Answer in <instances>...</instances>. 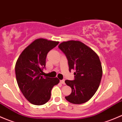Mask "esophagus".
Returning <instances> with one entry per match:
<instances>
[{
  "instance_id": "34e87169",
  "label": "esophagus",
  "mask_w": 122,
  "mask_h": 122,
  "mask_svg": "<svg viewBox=\"0 0 122 122\" xmlns=\"http://www.w3.org/2000/svg\"><path fill=\"white\" fill-rule=\"evenodd\" d=\"M60 82H61V84H63V85H65V80H61V81H60Z\"/></svg>"
}]
</instances>
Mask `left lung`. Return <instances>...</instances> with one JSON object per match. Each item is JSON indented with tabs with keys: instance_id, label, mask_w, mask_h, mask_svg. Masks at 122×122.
I'll return each instance as SVG.
<instances>
[{
	"instance_id": "left-lung-1",
	"label": "left lung",
	"mask_w": 122,
	"mask_h": 122,
	"mask_svg": "<svg viewBox=\"0 0 122 122\" xmlns=\"http://www.w3.org/2000/svg\"><path fill=\"white\" fill-rule=\"evenodd\" d=\"M59 48L68 61L69 69L75 70V80H65L71 89L65 99L73 104H82L92 97L99 88L102 77V67L98 55L80 41L61 43Z\"/></svg>"
}]
</instances>
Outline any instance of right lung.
<instances>
[{
  "label": "right lung",
  "mask_w": 122,
  "mask_h": 122,
  "mask_svg": "<svg viewBox=\"0 0 122 122\" xmlns=\"http://www.w3.org/2000/svg\"><path fill=\"white\" fill-rule=\"evenodd\" d=\"M59 42L40 38L34 41L20 55L15 65L19 87L25 98L35 105H42L51 99V90L59 83L57 78L42 76L47 53Z\"/></svg>",
  "instance_id": "1"
}]
</instances>
